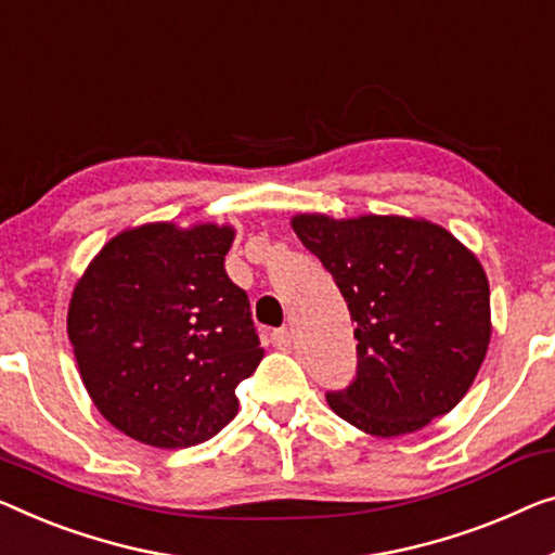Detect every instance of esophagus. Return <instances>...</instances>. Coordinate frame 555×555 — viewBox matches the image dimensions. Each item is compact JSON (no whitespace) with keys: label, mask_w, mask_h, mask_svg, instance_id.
<instances>
[{"label":"esophagus","mask_w":555,"mask_h":555,"mask_svg":"<svg viewBox=\"0 0 555 555\" xmlns=\"http://www.w3.org/2000/svg\"><path fill=\"white\" fill-rule=\"evenodd\" d=\"M271 344H274L276 349H286V346L292 344V331H288V328H274V331H271Z\"/></svg>","instance_id":"1"}]
</instances>
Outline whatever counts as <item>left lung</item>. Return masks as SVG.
<instances>
[{
    "instance_id": "left-lung-1",
    "label": "left lung",
    "mask_w": 555,
    "mask_h": 555,
    "mask_svg": "<svg viewBox=\"0 0 555 555\" xmlns=\"http://www.w3.org/2000/svg\"><path fill=\"white\" fill-rule=\"evenodd\" d=\"M292 227L357 321V376L326 393L336 416L388 438L456 406L491 338L489 279L476 256L418 219L299 214Z\"/></svg>"
}]
</instances>
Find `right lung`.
<instances>
[{
    "label": "right lung",
    "instance_id": "right-lung-1",
    "mask_svg": "<svg viewBox=\"0 0 555 555\" xmlns=\"http://www.w3.org/2000/svg\"><path fill=\"white\" fill-rule=\"evenodd\" d=\"M234 229L146 224L114 236L72 294L66 331L94 406L156 449L209 441L263 349L229 279Z\"/></svg>",
    "mask_w": 555,
    "mask_h": 555
}]
</instances>
